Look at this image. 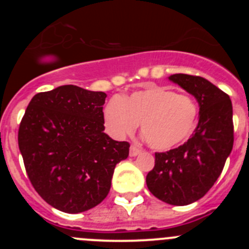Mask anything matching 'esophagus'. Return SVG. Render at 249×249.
I'll return each mask as SVG.
<instances>
[{"label":"esophagus","mask_w":249,"mask_h":249,"mask_svg":"<svg viewBox=\"0 0 249 249\" xmlns=\"http://www.w3.org/2000/svg\"><path fill=\"white\" fill-rule=\"evenodd\" d=\"M141 152H142V149H141L139 145L132 144L131 147H130V157H136V155H139Z\"/></svg>","instance_id":"1"}]
</instances>
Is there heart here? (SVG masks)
<instances>
[{"label": "heart", "mask_w": 249, "mask_h": 249, "mask_svg": "<svg viewBox=\"0 0 249 249\" xmlns=\"http://www.w3.org/2000/svg\"><path fill=\"white\" fill-rule=\"evenodd\" d=\"M199 107L194 99L164 87H149L112 99L104 108L106 131L114 139L131 135L141 123L145 142L167 150L185 142L195 131Z\"/></svg>", "instance_id": "1"}]
</instances>
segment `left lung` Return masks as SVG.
Here are the masks:
<instances>
[{"label": "left lung", "instance_id": "1", "mask_svg": "<svg viewBox=\"0 0 249 249\" xmlns=\"http://www.w3.org/2000/svg\"><path fill=\"white\" fill-rule=\"evenodd\" d=\"M169 79L196 99L199 123L184 144L155 153L154 169L148 172L145 182L161 201L185 206L212 188L231 153L232 105L229 95L202 77L177 73Z\"/></svg>", "mask_w": 249, "mask_h": 249}]
</instances>
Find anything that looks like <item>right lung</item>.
Segmentation results:
<instances>
[{
  "label": "right lung",
  "mask_w": 249,
  "mask_h": 249,
  "mask_svg": "<svg viewBox=\"0 0 249 249\" xmlns=\"http://www.w3.org/2000/svg\"><path fill=\"white\" fill-rule=\"evenodd\" d=\"M107 95L76 85L38 92L27 106L18 143L39 196L65 213H80L108 195L115 165L130 144L105 134Z\"/></svg>",
  "instance_id": "add662e5"
}]
</instances>
